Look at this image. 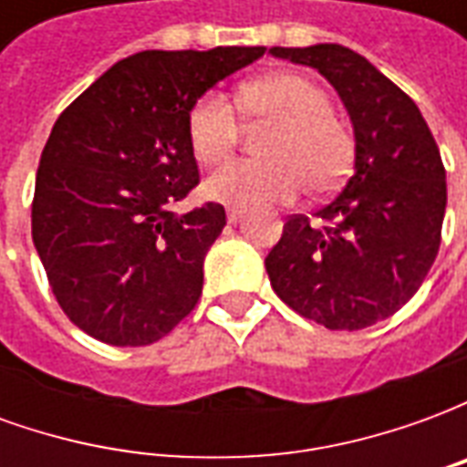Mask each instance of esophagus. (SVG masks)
Returning <instances> with one entry per match:
<instances>
[{
	"instance_id": "34e87169",
	"label": "esophagus",
	"mask_w": 467,
	"mask_h": 467,
	"mask_svg": "<svg viewBox=\"0 0 467 467\" xmlns=\"http://www.w3.org/2000/svg\"><path fill=\"white\" fill-rule=\"evenodd\" d=\"M243 217H244L243 210H234V207H233V210H227V223H230V224H237L240 220H243Z\"/></svg>"
}]
</instances>
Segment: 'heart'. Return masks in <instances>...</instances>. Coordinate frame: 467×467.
<instances>
[{"instance_id": "1", "label": "heart", "mask_w": 467, "mask_h": 467, "mask_svg": "<svg viewBox=\"0 0 467 467\" xmlns=\"http://www.w3.org/2000/svg\"><path fill=\"white\" fill-rule=\"evenodd\" d=\"M237 105L247 119L273 124L260 144L263 162L237 160L204 180V194L234 210L290 202L300 187L323 192L343 177L350 140L330 112V99L310 79L273 75L240 89ZM187 140L194 160L214 164L237 142V115L223 92L202 95L187 115Z\"/></svg>"}]
</instances>
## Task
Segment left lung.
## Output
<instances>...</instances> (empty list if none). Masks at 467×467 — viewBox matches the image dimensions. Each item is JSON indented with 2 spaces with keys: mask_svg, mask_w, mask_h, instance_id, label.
Instances as JSON below:
<instances>
[{
  "mask_svg": "<svg viewBox=\"0 0 467 467\" xmlns=\"http://www.w3.org/2000/svg\"><path fill=\"white\" fill-rule=\"evenodd\" d=\"M317 69L343 99L355 167L315 220L295 214L265 257L273 290L327 330H362L418 293L441 247L445 170L420 109L343 45L273 47Z\"/></svg>",
  "mask_w": 467,
  "mask_h": 467,
  "instance_id": "obj_1",
  "label": "left lung"
}]
</instances>
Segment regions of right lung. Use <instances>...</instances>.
<instances>
[{
    "instance_id": "right-lung-1",
    "label": "right lung",
    "mask_w": 467,
    "mask_h": 467,
    "mask_svg": "<svg viewBox=\"0 0 467 467\" xmlns=\"http://www.w3.org/2000/svg\"><path fill=\"white\" fill-rule=\"evenodd\" d=\"M265 47L147 49L119 59L59 115L39 160L32 240L57 303L95 340L137 348L202 293L223 204L172 213L200 182L187 115Z\"/></svg>"
}]
</instances>
